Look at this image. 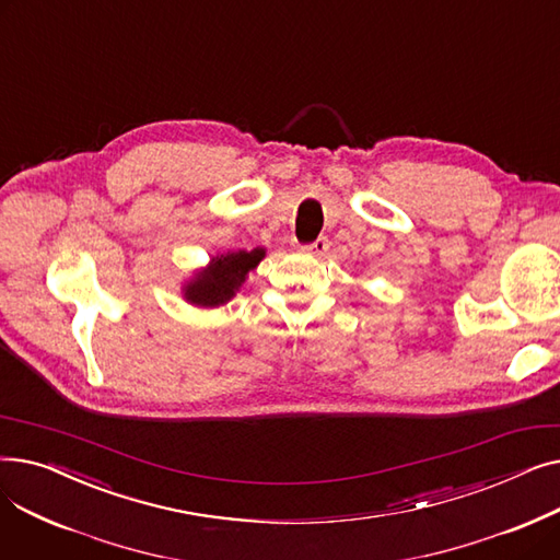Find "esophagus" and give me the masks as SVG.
Segmentation results:
<instances>
[{"label": "esophagus", "mask_w": 560, "mask_h": 560, "mask_svg": "<svg viewBox=\"0 0 560 560\" xmlns=\"http://www.w3.org/2000/svg\"><path fill=\"white\" fill-rule=\"evenodd\" d=\"M329 247H331V241L327 238V235H319L317 241H313L311 245H304L302 249H304L306 254H313V256H322V254H327V252H329Z\"/></svg>", "instance_id": "esophagus-1"}]
</instances>
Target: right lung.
Masks as SVG:
<instances>
[{"mask_svg":"<svg viewBox=\"0 0 560 560\" xmlns=\"http://www.w3.org/2000/svg\"><path fill=\"white\" fill-rule=\"evenodd\" d=\"M265 252L260 247L252 252H231L213 258L211 268L203 270L197 281L186 288V298L201 306H220L233 298L249 270L260 262Z\"/></svg>","mask_w":560,"mask_h":560,"instance_id":"add662e5","label":"right lung"}]
</instances>
